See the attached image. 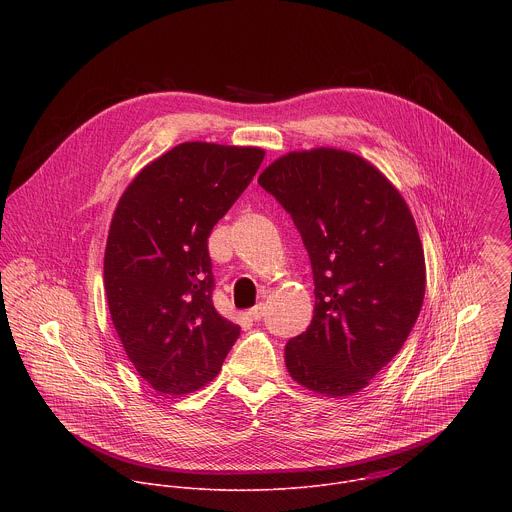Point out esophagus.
Instances as JSON below:
<instances>
[{
    "label": "esophagus",
    "instance_id": "1",
    "mask_svg": "<svg viewBox=\"0 0 512 512\" xmlns=\"http://www.w3.org/2000/svg\"><path fill=\"white\" fill-rule=\"evenodd\" d=\"M264 313H266L264 303H258V305H254L252 309H248V315H250V319H254V321H260V319L264 317Z\"/></svg>",
    "mask_w": 512,
    "mask_h": 512
}]
</instances>
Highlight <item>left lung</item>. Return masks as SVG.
Instances as JSON below:
<instances>
[{
	"label": "left lung",
	"mask_w": 512,
	"mask_h": 512,
	"mask_svg": "<svg viewBox=\"0 0 512 512\" xmlns=\"http://www.w3.org/2000/svg\"><path fill=\"white\" fill-rule=\"evenodd\" d=\"M258 183L292 217L313 270V319L288 341L286 366L313 392H359L422 309L426 262L408 205L363 157L331 147L288 153Z\"/></svg>",
	"instance_id": "1"
}]
</instances>
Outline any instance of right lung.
Here are the masks:
<instances>
[{"label":"right lung","mask_w":512,"mask_h":512,"mask_svg":"<svg viewBox=\"0 0 512 512\" xmlns=\"http://www.w3.org/2000/svg\"><path fill=\"white\" fill-rule=\"evenodd\" d=\"M258 147L187 142L146 165L110 224L104 288L128 359L161 394L219 374L240 327L213 303L209 236L256 175Z\"/></svg>","instance_id":"1"}]
</instances>
